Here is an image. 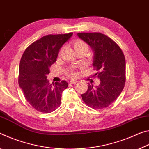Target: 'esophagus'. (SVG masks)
Wrapping results in <instances>:
<instances>
[{
    "instance_id": "1",
    "label": "esophagus",
    "mask_w": 149,
    "mask_h": 149,
    "mask_svg": "<svg viewBox=\"0 0 149 149\" xmlns=\"http://www.w3.org/2000/svg\"><path fill=\"white\" fill-rule=\"evenodd\" d=\"M69 82H70V84H76L77 82V80L73 79V80H70V81Z\"/></svg>"
}]
</instances>
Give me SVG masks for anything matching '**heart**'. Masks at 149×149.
Segmentation results:
<instances>
[{
    "label": "heart",
    "instance_id": "heart-1",
    "mask_svg": "<svg viewBox=\"0 0 149 149\" xmlns=\"http://www.w3.org/2000/svg\"><path fill=\"white\" fill-rule=\"evenodd\" d=\"M73 47L75 50V52L77 53L79 52H83L86 53L87 51L88 50V45L87 43L85 42L84 41L82 40H79L74 41L73 43ZM67 74L69 77H74L76 76V72H75L74 70L73 69H70L67 70Z\"/></svg>",
    "mask_w": 149,
    "mask_h": 149
}]
</instances>
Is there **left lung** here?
<instances>
[{"label": "left lung", "instance_id": "obj_1", "mask_svg": "<svg viewBox=\"0 0 149 149\" xmlns=\"http://www.w3.org/2000/svg\"><path fill=\"white\" fill-rule=\"evenodd\" d=\"M94 52V77L100 80L98 86L88 84L82 98L87 106L99 109L106 108L118 98L125 82V58L121 48L110 38L98 32L79 33Z\"/></svg>", "mask_w": 149, "mask_h": 149}]
</instances>
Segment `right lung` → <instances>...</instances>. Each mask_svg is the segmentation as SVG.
<instances>
[{
	"label": "right lung",
	"instance_id": "right-lung-1",
	"mask_svg": "<svg viewBox=\"0 0 149 149\" xmlns=\"http://www.w3.org/2000/svg\"><path fill=\"white\" fill-rule=\"evenodd\" d=\"M72 33L47 35L26 48L19 67L18 84L24 97L36 110L51 113L61 104L62 92L68 87L65 80L50 84L47 75L57 60L58 52Z\"/></svg>",
	"mask_w": 149,
	"mask_h": 149
}]
</instances>
